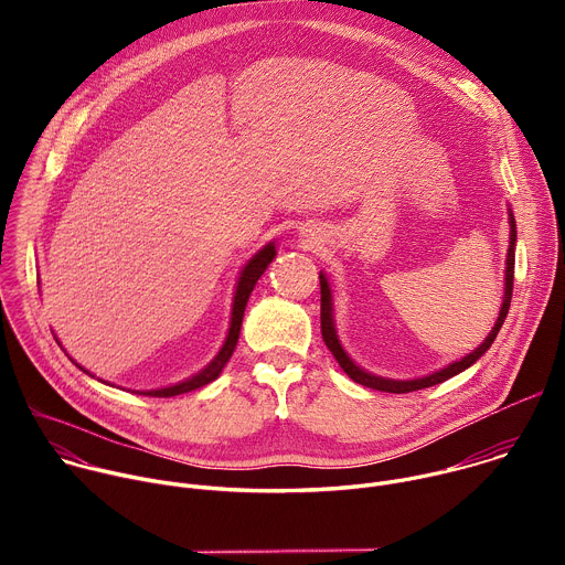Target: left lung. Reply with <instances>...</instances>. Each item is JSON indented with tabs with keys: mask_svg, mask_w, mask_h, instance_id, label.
<instances>
[{
	"mask_svg": "<svg viewBox=\"0 0 565 565\" xmlns=\"http://www.w3.org/2000/svg\"><path fill=\"white\" fill-rule=\"evenodd\" d=\"M514 250H516V221H514V214L510 210V248H508V259H505V292H503V303H501V310H499V319L494 329L490 331V335L486 338V342L478 344V349H473L471 353H467L462 360H456L451 364H447L445 369L440 371H434L429 375H423V377H414V380H391V377H382V375H375V373H369L364 371L362 366H358L349 353L344 351L340 338H338V329H335V315H333V295H331V284L327 279L324 273H319V286H321V338H324L329 351L335 355V360L340 362V366L344 369V373L362 384V386H369V388H375V391H386V393H409V391H418V388H427V386H434V384H440L458 373H462L465 369H469L478 358L486 355V351L492 347V342L497 340L503 321L508 317V310H510V301H512V286H514Z\"/></svg>",
	"mask_w": 565,
	"mask_h": 565,
	"instance_id": "obj_1",
	"label": "left lung"
}]
</instances>
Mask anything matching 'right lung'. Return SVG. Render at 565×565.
<instances>
[{"label":"right lung","mask_w":565,"mask_h":565,"mask_svg":"<svg viewBox=\"0 0 565 565\" xmlns=\"http://www.w3.org/2000/svg\"><path fill=\"white\" fill-rule=\"evenodd\" d=\"M277 255V248H275V241H270V244H266L253 259H248V264L241 268V275H238V281H236V290H234V299H232V315H230V329H227V335H225V342L221 347V351L216 353V358L199 373H194L192 377L183 380V382H177L172 386H163V388H151V391H136L140 395H151V397H172V395H181V393H188V391H194V388H201L205 384H210L212 380H216L223 371V366L230 362L234 349H236V342H238V333H241V321H244V312H246V303L250 299V292L255 290L257 281L262 279V275L266 273V268L273 264ZM60 344V340H57ZM62 347V344H60ZM75 366H79L73 358H68ZM83 369V366H79ZM85 371V369H83ZM89 373V371H85ZM92 375V373H89ZM94 377V375H92ZM107 384V382H105Z\"/></svg>","instance_id":"obj_1"}]
</instances>
